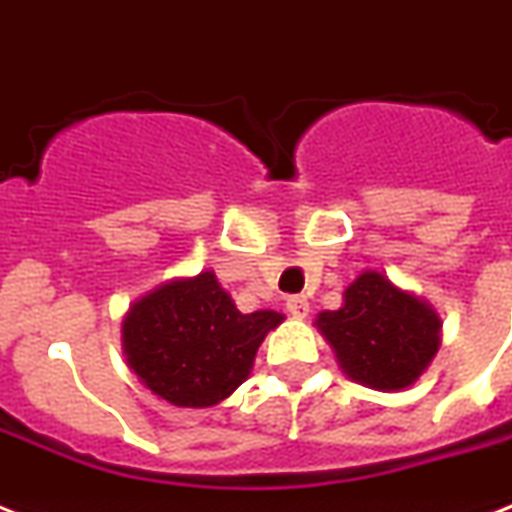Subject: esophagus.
<instances>
[{"mask_svg":"<svg viewBox=\"0 0 512 512\" xmlns=\"http://www.w3.org/2000/svg\"><path fill=\"white\" fill-rule=\"evenodd\" d=\"M287 308H289V313L295 316V319H305V316H308V311H311V305H308V300H305L303 295L287 297Z\"/></svg>","mask_w":512,"mask_h":512,"instance_id":"34e87169","label":"esophagus"}]
</instances>
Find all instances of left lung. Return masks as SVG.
I'll use <instances>...</instances> for the list:
<instances>
[{
  "mask_svg": "<svg viewBox=\"0 0 512 512\" xmlns=\"http://www.w3.org/2000/svg\"><path fill=\"white\" fill-rule=\"evenodd\" d=\"M316 327L335 348L342 372L374 390L409 388L436 356L441 319L420 297L364 271L340 311H324Z\"/></svg>",
  "mask_w": 512,
  "mask_h": 512,
  "instance_id": "obj_1",
  "label": "left lung"
}]
</instances>
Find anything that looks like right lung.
Returning a JSON list of instances; mask_svg holds the SVG:
<instances>
[{
	"label": "right lung",
	"mask_w": 512,
	"mask_h": 512,
	"mask_svg": "<svg viewBox=\"0 0 512 512\" xmlns=\"http://www.w3.org/2000/svg\"><path fill=\"white\" fill-rule=\"evenodd\" d=\"M281 321L276 311L241 313L215 273L204 271L132 305L122 327L124 353L156 396L204 409L247 380L260 342Z\"/></svg>",
	"instance_id": "1"
}]
</instances>
